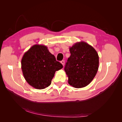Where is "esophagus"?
<instances>
[{
    "instance_id": "esophagus-1",
    "label": "esophagus",
    "mask_w": 122,
    "mask_h": 122,
    "mask_svg": "<svg viewBox=\"0 0 122 122\" xmlns=\"http://www.w3.org/2000/svg\"><path fill=\"white\" fill-rule=\"evenodd\" d=\"M61 64L63 65V66L65 65V61H61Z\"/></svg>"
}]
</instances>
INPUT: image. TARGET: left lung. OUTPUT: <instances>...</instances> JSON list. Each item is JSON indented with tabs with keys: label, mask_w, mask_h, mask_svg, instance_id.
I'll return each instance as SVG.
<instances>
[{
	"label": "left lung",
	"mask_w": 122,
	"mask_h": 122,
	"mask_svg": "<svg viewBox=\"0 0 122 122\" xmlns=\"http://www.w3.org/2000/svg\"><path fill=\"white\" fill-rule=\"evenodd\" d=\"M71 55L65 67L68 83L75 88L89 84L94 78L99 68V55L94 48L81 41L69 48Z\"/></svg>",
	"instance_id": "left-lung-1"
}]
</instances>
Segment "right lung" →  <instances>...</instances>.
I'll return each instance as SVG.
<instances>
[{
    "mask_svg": "<svg viewBox=\"0 0 122 122\" xmlns=\"http://www.w3.org/2000/svg\"><path fill=\"white\" fill-rule=\"evenodd\" d=\"M62 67L47 47L43 45L32 46L24 54L21 60L25 79L30 86L39 90L49 86L55 72Z\"/></svg>",
    "mask_w": 122,
    "mask_h": 122,
    "instance_id": "1",
    "label": "right lung"
}]
</instances>
